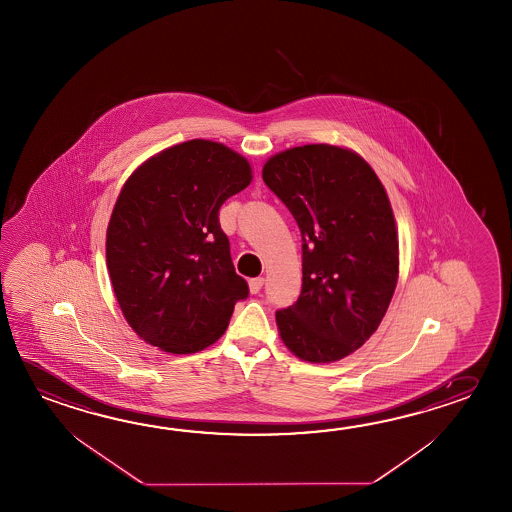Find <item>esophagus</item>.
I'll return each instance as SVG.
<instances>
[{"label": "esophagus", "mask_w": 512, "mask_h": 512, "mask_svg": "<svg viewBox=\"0 0 512 512\" xmlns=\"http://www.w3.org/2000/svg\"><path fill=\"white\" fill-rule=\"evenodd\" d=\"M262 284H264V279H262V277H253V279H250V292L251 293L261 292Z\"/></svg>", "instance_id": "obj_1"}]
</instances>
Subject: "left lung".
<instances>
[{"mask_svg":"<svg viewBox=\"0 0 512 512\" xmlns=\"http://www.w3.org/2000/svg\"><path fill=\"white\" fill-rule=\"evenodd\" d=\"M262 180L303 237V288L275 312L284 345L332 363L374 334L399 268L394 213L372 167L343 147H293L266 162Z\"/></svg>","mask_w":512,"mask_h":512,"instance_id":"8db88e82","label":"left lung"}]
</instances>
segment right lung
Returning <instances> with one entry per match:
<instances>
[{
  "mask_svg": "<svg viewBox=\"0 0 512 512\" xmlns=\"http://www.w3.org/2000/svg\"><path fill=\"white\" fill-rule=\"evenodd\" d=\"M250 182L246 158L189 140L149 158L120 191L107 226V270L127 323L149 345L199 352L248 299L219 209Z\"/></svg>",
  "mask_w": 512,
  "mask_h": 512,
  "instance_id": "obj_1",
  "label": "right lung"
}]
</instances>
